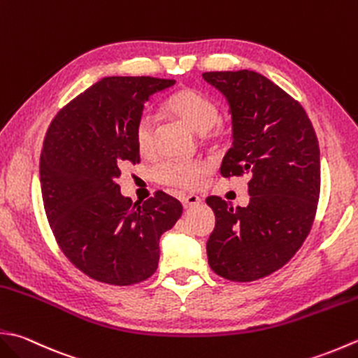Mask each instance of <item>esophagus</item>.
<instances>
[{
  "mask_svg": "<svg viewBox=\"0 0 358 358\" xmlns=\"http://www.w3.org/2000/svg\"><path fill=\"white\" fill-rule=\"evenodd\" d=\"M181 203H183V206L187 209V208H194V206L200 205L201 199L195 194H189V195H183V197H181Z\"/></svg>",
  "mask_w": 358,
  "mask_h": 358,
  "instance_id": "34e87169",
  "label": "esophagus"
}]
</instances>
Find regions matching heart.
Here are the masks:
<instances>
[{
	"label": "heart",
	"mask_w": 358,
	"mask_h": 358,
	"mask_svg": "<svg viewBox=\"0 0 358 358\" xmlns=\"http://www.w3.org/2000/svg\"><path fill=\"white\" fill-rule=\"evenodd\" d=\"M164 107L197 133H209L214 130L215 136L223 133V127L219 122V105L211 96L200 90H180L166 101ZM155 116L150 111H143L135 125V143L141 155H150L155 149ZM211 167L213 163L206 158L167 159L158 166L157 180L161 185L169 187L192 191L201 186L203 178L209 173Z\"/></svg>",
	"instance_id": "obj_1"
}]
</instances>
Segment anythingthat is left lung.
Returning <instances> with one entry per match:
<instances>
[{"mask_svg": "<svg viewBox=\"0 0 358 358\" xmlns=\"http://www.w3.org/2000/svg\"><path fill=\"white\" fill-rule=\"evenodd\" d=\"M203 79L229 103L233 147L220 173L250 175L248 206L206 199L215 214L208 262L229 281H256L284 267L310 233L320 199L318 139L301 103L262 74L211 71Z\"/></svg>", "mask_w": 358, "mask_h": 358, "instance_id": "8db88e82", "label": "left lung"}]
</instances>
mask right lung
I'll return each mask as SVG.
<instances>
[{
	"instance_id": "obj_1",
	"label": "right lung",
	"mask_w": 358,
	"mask_h": 358,
	"mask_svg": "<svg viewBox=\"0 0 358 358\" xmlns=\"http://www.w3.org/2000/svg\"><path fill=\"white\" fill-rule=\"evenodd\" d=\"M158 77H103L65 105L46 131L40 186L49 227L69 262L111 285L145 281L158 268L159 237L183 213L164 192L143 205L116 178L139 163L135 125L149 97L172 87Z\"/></svg>"
}]
</instances>
